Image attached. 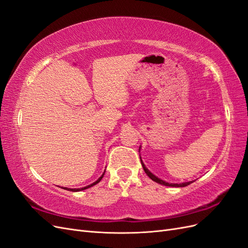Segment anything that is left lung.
<instances>
[{
	"mask_svg": "<svg viewBox=\"0 0 248 248\" xmlns=\"http://www.w3.org/2000/svg\"><path fill=\"white\" fill-rule=\"evenodd\" d=\"M140 162H141L142 169H144V170H145L146 174L148 175V177L151 178V179L153 180V181H155V182H157V183H159V184H161V185H164V186H171V187H184V186H187V185H189L190 183H192V182H185V183H181V184H174V183H168V182H166V181H162V180H160L159 178H157L156 176H154L151 171H149V170L145 167V164H144V162L141 161V159H140Z\"/></svg>",
	"mask_w": 248,
	"mask_h": 248,
	"instance_id": "1",
	"label": "left lung"
}]
</instances>
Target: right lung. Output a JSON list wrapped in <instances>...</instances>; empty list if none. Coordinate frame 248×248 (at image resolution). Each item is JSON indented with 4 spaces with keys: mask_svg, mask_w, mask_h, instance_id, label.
<instances>
[{
    "mask_svg": "<svg viewBox=\"0 0 248 248\" xmlns=\"http://www.w3.org/2000/svg\"><path fill=\"white\" fill-rule=\"evenodd\" d=\"M104 172H106V171H104ZM104 172H103V174H102V176L98 179V180H97V181H95L94 183H92L91 185H88V186H86V187H82V188H74V189H68V190H71V191H80V190H84V189H87V188H89V187H92L93 185H95V184H97V183H99L100 181H101V179H102V177H103V175H104Z\"/></svg>",
    "mask_w": 248,
    "mask_h": 248,
    "instance_id": "obj_1",
    "label": "right lung"
}]
</instances>
